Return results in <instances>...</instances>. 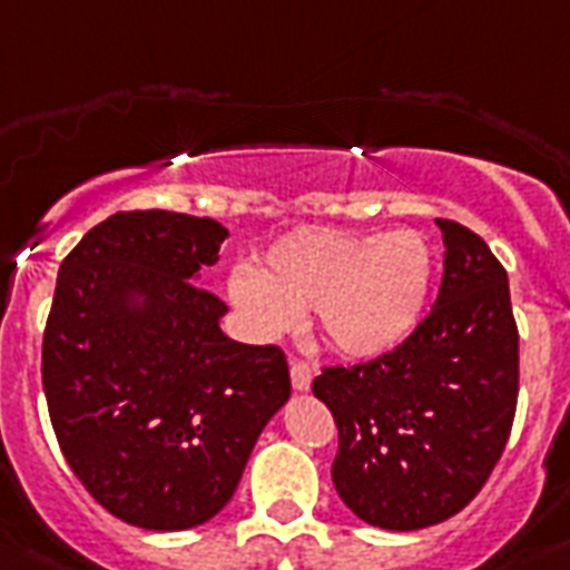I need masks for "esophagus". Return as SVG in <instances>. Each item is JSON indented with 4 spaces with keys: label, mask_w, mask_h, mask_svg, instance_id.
Wrapping results in <instances>:
<instances>
[{
    "label": "esophagus",
    "mask_w": 570,
    "mask_h": 570,
    "mask_svg": "<svg viewBox=\"0 0 570 570\" xmlns=\"http://www.w3.org/2000/svg\"><path fill=\"white\" fill-rule=\"evenodd\" d=\"M312 366L305 364V361H294V364H291V384H294V390L305 393V390L312 387Z\"/></svg>",
    "instance_id": "34e87169"
}]
</instances>
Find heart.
I'll use <instances>...</instances> for the list:
<instances>
[{"mask_svg": "<svg viewBox=\"0 0 570 570\" xmlns=\"http://www.w3.org/2000/svg\"><path fill=\"white\" fill-rule=\"evenodd\" d=\"M431 253L413 233L299 229L229 285L258 335L312 312L320 337L346 358H379L411 337L431 294Z\"/></svg>", "mask_w": 570, "mask_h": 570, "instance_id": "obj_1", "label": "heart"}]
</instances>
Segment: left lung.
I'll return each mask as SVG.
<instances>
[{
	"label": "left lung",
	"instance_id": "1",
	"mask_svg": "<svg viewBox=\"0 0 570 570\" xmlns=\"http://www.w3.org/2000/svg\"><path fill=\"white\" fill-rule=\"evenodd\" d=\"M436 303L387 355L326 366L314 396L337 425L332 481L366 524L422 530L458 515L504 454L519 399L510 285L481 235L436 220Z\"/></svg>",
	"mask_w": 570,
	"mask_h": 570
}]
</instances>
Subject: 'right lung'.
<instances>
[{"label":"right lung","instance_id":"1","mask_svg":"<svg viewBox=\"0 0 570 570\" xmlns=\"http://www.w3.org/2000/svg\"><path fill=\"white\" fill-rule=\"evenodd\" d=\"M227 229L183 212H116L63 258L42 335V390L66 463L142 530L218 515L262 428L291 396L279 346L220 332L204 288Z\"/></svg>","mask_w":570,"mask_h":570}]
</instances>
